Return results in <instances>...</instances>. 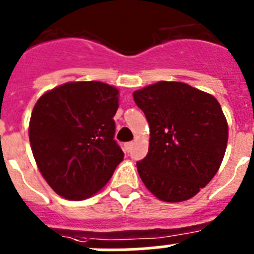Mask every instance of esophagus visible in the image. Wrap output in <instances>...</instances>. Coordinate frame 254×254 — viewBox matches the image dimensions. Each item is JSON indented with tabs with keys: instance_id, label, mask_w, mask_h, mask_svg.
<instances>
[{
	"instance_id": "esophagus-1",
	"label": "esophagus",
	"mask_w": 254,
	"mask_h": 254,
	"mask_svg": "<svg viewBox=\"0 0 254 254\" xmlns=\"http://www.w3.org/2000/svg\"><path fill=\"white\" fill-rule=\"evenodd\" d=\"M132 147H133V142H126L125 143V149H126V151L127 152H129L132 150Z\"/></svg>"
}]
</instances>
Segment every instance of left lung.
I'll return each mask as SVG.
<instances>
[{"label": "left lung", "mask_w": 254, "mask_h": 254, "mask_svg": "<svg viewBox=\"0 0 254 254\" xmlns=\"http://www.w3.org/2000/svg\"><path fill=\"white\" fill-rule=\"evenodd\" d=\"M150 126L149 152L137 161L143 185L165 202L193 197L214 178L228 123L214 96L183 82L159 81L133 93Z\"/></svg>", "instance_id": "8db88e82"}]
</instances>
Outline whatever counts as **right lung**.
<instances>
[{"label": "right lung", "instance_id": "right-lung-1", "mask_svg": "<svg viewBox=\"0 0 254 254\" xmlns=\"http://www.w3.org/2000/svg\"><path fill=\"white\" fill-rule=\"evenodd\" d=\"M118 90L99 81L67 82L38 99L29 125L42 176L60 196L80 201L102 190L123 160L114 140Z\"/></svg>", "mask_w": 254, "mask_h": 254}]
</instances>
